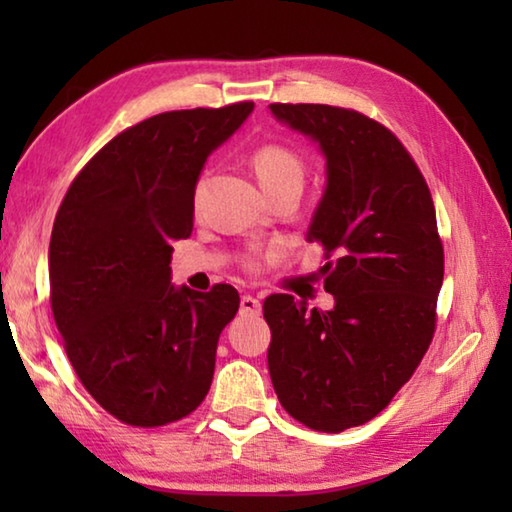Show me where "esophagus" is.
Wrapping results in <instances>:
<instances>
[{
	"instance_id": "1",
	"label": "esophagus",
	"mask_w": 512,
	"mask_h": 512,
	"mask_svg": "<svg viewBox=\"0 0 512 512\" xmlns=\"http://www.w3.org/2000/svg\"><path fill=\"white\" fill-rule=\"evenodd\" d=\"M241 314H246V316H259V314H262V305H259L257 298L244 296V298H241Z\"/></svg>"
}]
</instances>
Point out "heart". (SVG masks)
Segmentation results:
<instances>
[{"instance_id": "b5f03b06", "label": "heart", "mask_w": 512, "mask_h": 512, "mask_svg": "<svg viewBox=\"0 0 512 512\" xmlns=\"http://www.w3.org/2000/svg\"><path fill=\"white\" fill-rule=\"evenodd\" d=\"M250 164L257 173L259 183L266 189L268 194L280 192L284 187L298 185L302 187V180H305V164L298 158V153L282 144H264L250 155ZM284 255L282 246H273L264 250V253H255L246 257V268L248 271H262L264 266L275 264L277 259Z\"/></svg>"}]
</instances>
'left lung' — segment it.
<instances>
[{"label":"left lung","instance_id":"1","mask_svg":"<svg viewBox=\"0 0 512 512\" xmlns=\"http://www.w3.org/2000/svg\"><path fill=\"white\" fill-rule=\"evenodd\" d=\"M316 140L327 187L309 225L332 311L289 293L264 300L277 400L305 427L339 433L386 409L436 332L445 253L427 180L384 124L325 103H271Z\"/></svg>","mask_w":512,"mask_h":512}]
</instances>
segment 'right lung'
Segmentation results:
<instances>
[{
	"label": "right lung",
	"mask_w": 512,
	"mask_h": 512,
	"mask_svg": "<svg viewBox=\"0 0 512 512\" xmlns=\"http://www.w3.org/2000/svg\"><path fill=\"white\" fill-rule=\"evenodd\" d=\"M253 101L171 110L103 146L72 180L49 244V300L67 359L131 427L187 418L210 391L216 343L239 293L171 284V244L194 228V192Z\"/></svg>",
	"instance_id": "obj_1"
}]
</instances>
